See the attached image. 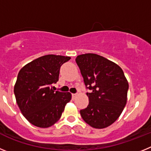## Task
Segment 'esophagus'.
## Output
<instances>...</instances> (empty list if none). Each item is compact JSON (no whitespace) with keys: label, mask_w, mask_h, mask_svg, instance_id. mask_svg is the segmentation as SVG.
Masks as SVG:
<instances>
[{"label":"esophagus","mask_w":151,"mask_h":151,"mask_svg":"<svg viewBox=\"0 0 151 151\" xmlns=\"http://www.w3.org/2000/svg\"><path fill=\"white\" fill-rule=\"evenodd\" d=\"M76 96H77L76 94H72V97H73V100H74L76 97Z\"/></svg>","instance_id":"esophagus-1"}]
</instances>
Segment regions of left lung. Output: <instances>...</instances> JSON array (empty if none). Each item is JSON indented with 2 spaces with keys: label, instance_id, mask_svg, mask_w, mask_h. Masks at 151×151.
Here are the masks:
<instances>
[{
  "label": "left lung",
  "instance_id": "left-lung-1",
  "mask_svg": "<svg viewBox=\"0 0 151 151\" xmlns=\"http://www.w3.org/2000/svg\"><path fill=\"white\" fill-rule=\"evenodd\" d=\"M87 88L89 104L80 110L83 120L94 129H104L116 120L127 103L129 82L115 63L96 54L76 59Z\"/></svg>",
  "mask_w": 151,
  "mask_h": 151
}]
</instances>
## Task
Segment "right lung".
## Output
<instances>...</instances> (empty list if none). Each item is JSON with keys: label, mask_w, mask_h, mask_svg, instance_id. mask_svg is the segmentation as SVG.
<instances>
[{"label": "right lung", "mask_w": 151, "mask_h": 151, "mask_svg": "<svg viewBox=\"0 0 151 151\" xmlns=\"http://www.w3.org/2000/svg\"><path fill=\"white\" fill-rule=\"evenodd\" d=\"M71 57L42 56L19 70L14 94L19 110L35 126L49 128L60 119L65 106L70 101L69 92L55 91L52 84L59 80L60 69Z\"/></svg>", "instance_id": "1"}]
</instances>
